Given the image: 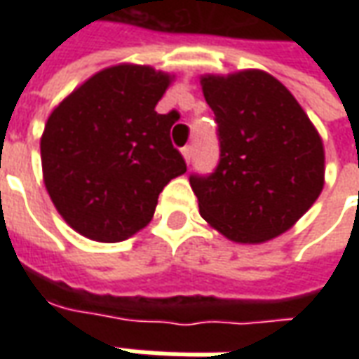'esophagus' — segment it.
Wrapping results in <instances>:
<instances>
[{"mask_svg": "<svg viewBox=\"0 0 359 359\" xmlns=\"http://www.w3.org/2000/svg\"><path fill=\"white\" fill-rule=\"evenodd\" d=\"M182 157H184V161H187V163H190V161H192V148H190V146L182 148Z\"/></svg>", "mask_w": 359, "mask_h": 359, "instance_id": "1", "label": "esophagus"}]
</instances>
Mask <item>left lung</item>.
I'll list each match as a JSON object with an SVG mask.
<instances>
[{
  "label": "left lung",
  "instance_id": "obj_1",
  "mask_svg": "<svg viewBox=\"0 0 359 359\" xmlns=\"http://www.w3.org/2000/svg\"><path fill=\"white\" fill-rule=\"evenodd\" d=\"M219 125L221 159L190 177L210 226L238 244L286 233L325 184L323 140L283 82L259 69L200 76Z\"/></svg>",
  "mask_w": 359,
  "mask_h": 359
}]
</instances>
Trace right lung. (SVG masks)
Returning <instances> with one entry per match:
<instances>
[{
    "label": "right lung",
    "mask_w": 359,
    "mask_h": 359,
    "mask_svg": "<svg viewBox=\"0 0 359 359\" xmlns=\"http://www.w3.org/2000/svg\"><path fill=\"white\" fill-rule=\"evenodd\" d=\"M175 74L118 63L90 76L51 111L42 138L43 184L76 233L121 242L148 225L157 198L187 163L157 102Z\"/></svg>",
    "instance_id": "1"
}]
</instances>
